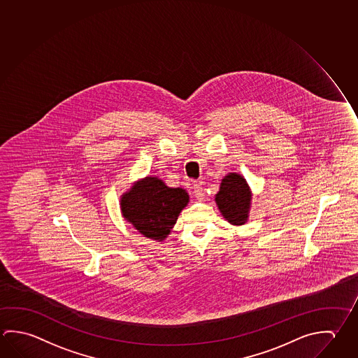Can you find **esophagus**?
I'll return each mask as SVG.
<instances>
[{"mask_svg": "<svg viewBox=\"0 0 358 358\" xmlns=\"http://www.w3.org/2000/svg\"><path fill=\"white\" fill-rule=\"evenodd\" d=\"M194 196H196V199L197 200H202L203 199V189H202V187H201L200 183H194Z\"/></svg>", "mask_w": 358, "mask_h": 358, "instance_id": "obj_1", "label": "esophagus"}]
</instances>
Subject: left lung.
Instances as JSON below:
<instances>
[{"label":"left lung","instance_id":"obj_1","mask_svg":"<svg viewBox=\"0 0 358 358\" xmlns=\"http://www.w3.org/2000/svg\"><path fill=\"white\" fill-rule=\"evenodd\" d=\"M251 194L244 177L230 173L220 185L215 201L220 211L232 225H243L248 219L250 208Z\"/></svg>","mask_w":358,"mask_h":358}]
</instances>
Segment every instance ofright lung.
I'll return each mask as SVG.
<instances>
[{
    "mask_svg": "<svg viewBox=\"0 0 358 358\" xmlns=\"http://www.w3.org/2000/svg\"><path fill=\"white\" fill-rule=\"evenodd\" d=\"M183 188L169 187L157 177H145L122 197V213L145 238L162 241L187 205Z\"/></svg>",
    "mask_w": 358,
    "mask_h": 358,
    "instance_id": "1",
    "label": "right lung"
}]
</instances>
